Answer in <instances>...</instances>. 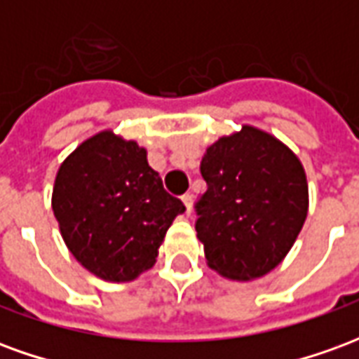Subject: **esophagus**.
<instances>
[{
  "label": "esophagus",
  "mask_w": 359,
  "mask_h": 359,
  "mask_svg": "<svg viewBox=\"0 0 359 359\" xmlns=\"http://www.w3.org/2000/svg\"><path fill=\"white\" fill-rule=\"evenodd\" d=\"M182 202H184V205H187V213H190V211H192V194L187 192V194L182 196Z\"/></svg>",
  "instance_id": "34e87169"
}]
</instances>
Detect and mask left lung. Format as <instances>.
I'll use <instances>...</instances> for the list:
<instances>
[{
	"label": "left lung",
	"mask_w": 359,
	"mask_h": 359,
	"mask_svg": "<svg viewBox=\"0 0 359 359\" xmlns=\"http://www.w3.org/2000/svg\"><path fill=\"white\" fill-rule=\"evenodd\" d=\"M200 172L208 187L194 203L196 233L211 269L238 280L275 269L308 215L298 157L277 138L242 126L208 149Z\"/></svg>",
	"instance_id": "8db88e82"
}]
</instances>
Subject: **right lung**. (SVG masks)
Masks as SVG:
<instances>
[{
    "instance_id": "1",
    "label": "right lung",
    "mask_w": 359,
    "mask_h": 359,
    "mask_svg": "<svg viewBox=\"0 0 359 359\" xmlns=\"http://www.w3.org/2000/svg\"><path fill=\"white\" fill-rule=\"evenodd\" d=\"M51 205L67 248L105 280H133L149 269L172 219L187 211L148 165L146 149L109 130L59 167Z\"/></svg>"
}]
</instances>
